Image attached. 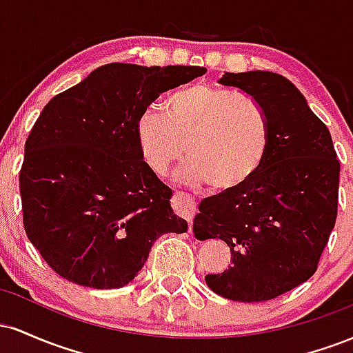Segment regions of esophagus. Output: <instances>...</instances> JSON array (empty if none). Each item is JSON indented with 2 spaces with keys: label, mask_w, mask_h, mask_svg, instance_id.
I'll return each instance as SVG.
<instances>
[{
  "label": "esophagus",
  "mask_w": 353,
  "mask_h": 353,
  "mask_svg": "<svg viewBox=\"0 0 353 353\" xmlns=\"http://www.w3.org/2000/svg\"><path fill=\"white\" fill-rule=\"evenodd\" d=\"M172 205L174 209H176V212L189 222V225L192 224V219L196 216V210H197L196 199H194L192 196H189V194L185 192H176Z\"/></svg>",
  "instance_id": "34e87169"
}]
</instances>
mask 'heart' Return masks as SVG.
Masks as SVG:
<instances>
[{
	"label": "heart",
	"instance_id": "heart-1",
	"mask_svg": "<svg viewBox=\"0 0 353 353\" xmlns=\"http://www.w3.org/2000/svg\"><path fill=\"white\" fill-rule=\"evenodd\" d=\"M164 116L144 109L134 136L141 157L164 176L189 156L181 177L192 185L212 184L216 192H236L261 172L270 148L265 111L244 92L190 84L164 99Z\"/></svg>",
	"mask_w": 353,
	"mask_h": 353
}]
</instances>
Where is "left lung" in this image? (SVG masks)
<instances>
[{
	"instance_id": "obj_1",
	"label": "left lung",
	"mask_w": 353,
	"mask_h": 353,
	"mask_svg": "<svg viewBox=\"0 0 353 353\" xmlns=\"http://www.w3.org/2000/svg\"><path fill=\"white\" fill-rule=\"evenodd\" d=\"M219 84L261 104L270 148L249 184L201 202L194 234L230 247L229 269L205 275L214 292L237 302L270 301L317 270L337 219L340 163L327 125L287 78L225 72Z\"/></svg>"
}]
</instances>
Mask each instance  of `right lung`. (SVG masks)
<instances>
[{"label": "right lung", "instance_id": "1", "mask_svg": "<svg viewBox=\"0 0 353 353\" xmlns=\"http://www.w3.org/2000/svg\"><path fill=\"white\" fill-rule=\"evenodd\" d=\"M205 71L104 64L44 106L24 144L19 192L26 236L56 274L119 289L156 239L188 230L172 190L141 157L134 124L161 92Z\"/></svg>", "mask_w": 353, "mask_h": 353}]
</instances>
